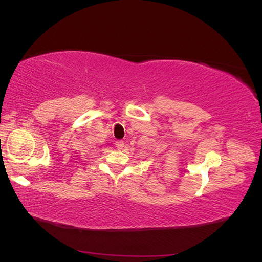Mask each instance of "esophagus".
<instances>
[{
  "label": "esophagus",
  "instance_id": "34e87169",
  "mask_svg": "<svg viewBox=\"0 0 262 262\" xmlns=\"http://www.w3.org/2000/svg\"><path fill=\"white\" fill-rule=\"evenodd\" d=\"M116 147L118 149H122L124 147V142L123 141H116Z\"/></svg>",
  "mask_w": 262,
  "mask_h": 262
}]
</instances>
